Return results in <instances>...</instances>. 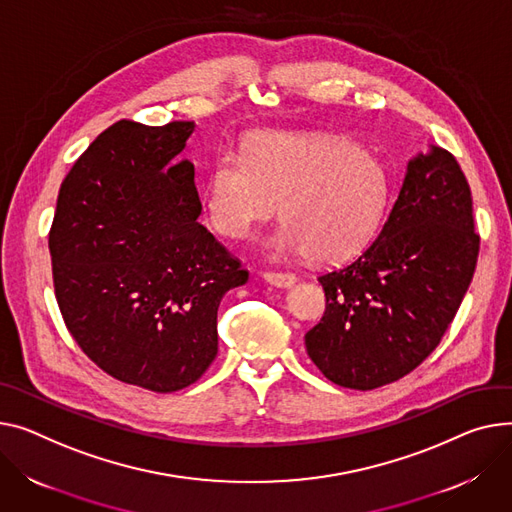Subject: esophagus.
<instances>
[{
    "mask_svg": "<svg viewBox=\"0 0 512 512\" xmlns=\"http://www.w3.org/2000/svg\"><path fill=\"white\" fill-rule=\"evenodd\" d=\"M263 278H265V282H269L271 286H278V288H288L296 282V276L290 274V271H265Z\"/></svg>",
    "mask_w": 512,
    "mask_h": 512,
    "instance_id": "34e87169",
    "label": "esophagus"
}]
</instances>
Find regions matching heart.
Listing matches in <instances>:
<instances>
[{
	"instance_id": "1",
	"label": "heart",
	"mask_w": 512,
	"mask_h": 512,
	"mask_svg": "<svg viewBox=\"0 0 512 512\" xmlns=\"http://www.w3.org/2000/svg\"><path fill=\"white\" fill-rule=\"evenodd\" d=\"M389 199L385 166L372 152L337 135L269 133L249 156L224 152L208 179L212 226L245 238L280 214L271 236L276 255L335 263L362 251L377 232Z\"/></svg>"
}]
</instances>
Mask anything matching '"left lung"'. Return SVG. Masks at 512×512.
Returning <instances> with one entry per match:
<instances>
[{
	"mask_svg": "<svg viewBox=\"0 0 512 512\" xmlns=\"http://www.w3.org/2000/svg\"><path fill=\"white\" fill-rule=\"evenodd\" d=\"M480 253L469 183L442 148L416 156L381 234L325 271V313L304 344L325 377L370 391L418 368L440 344Z\"/></svg>",
	"mask_w": 512,
	"mask_h": 512,
	"instance_id": "8db88e82",
	"label": "left lung"
}]
</instances>
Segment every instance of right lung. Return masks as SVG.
Instances as JSON below:
<instances>
[{"label":"right lung","instance_id":"1","mask_svg":"<svg viewBox=\"0 0 512 512\" xmlns=\"http://www.w3.org/2000/svg\"><path fill=\"white\" fill-rule=\"evenodd\" d=\"M193 127H107L63 179L49 230L55 298L74 342L113 379L156 393L208 370L220 300L249 280L197 222L193 164H175Z\"/></svg>","mask_w":512,"mask_h":512}]
</instances>
